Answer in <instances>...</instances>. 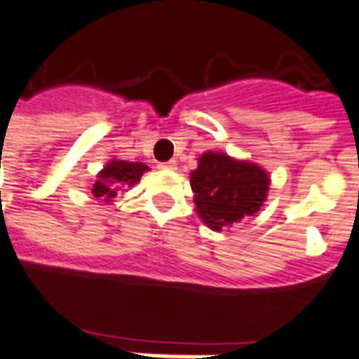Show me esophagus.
Wrapping results in <instances>:
<instances>
[{
  "mask_svg": "<svg viewBox=\"0 0 359 359\" xmlns=\"http://www.w3.org/2000/svg\"><path fill=\"white\" fill-rule=\"evenodd\" d=\"M159 168H163V170H174L176 168V161H167V163H159Z\"/></svg>",
  "mask_w": 359,
  "mask_h": 359,
  "instance_id": "34e87169",
  "label": "esophagus"
}]
</instances>
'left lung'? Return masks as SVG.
Here are the masks:
<instances>
[{
	"instance_id": "1",
	"label": "left lung",
	"mask_w": 359,
	"mask_h": 359,
	"mask_svg": "<svg viewBox=\"0 0 359 359\" xmlns=\"http://www.w3.org/2000/svg\"><path fill=\"white\" fill-rule=\"evenodd\" d=\"M198 215L207 227L222 231L244 216L259 211L268 194L264 168L231 159L226 154L207 152L191 174Z\"/></svg>"
}]
</instances>
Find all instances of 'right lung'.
Returning <instances> with one entry per match:
<instances>
[{"mask_svg": "<svg viewBox=\"0 0 359 359\" xmlns=\"http://www.w3.org/2000/svg\"><path fill=\"white\" fill-rule=\"evenodd\" d=\"M148 167L143 163H130L114 159L108 163L102 172H99L97 182L91 187V194L97 200L111 201V198L117 196L119 191H126V187H132L141 180L143 172H147Z\"/></svg>", "mask_w": 359, "mask_h": 359, "instance_id": "1", "label": "right lung"}]
</instances>
